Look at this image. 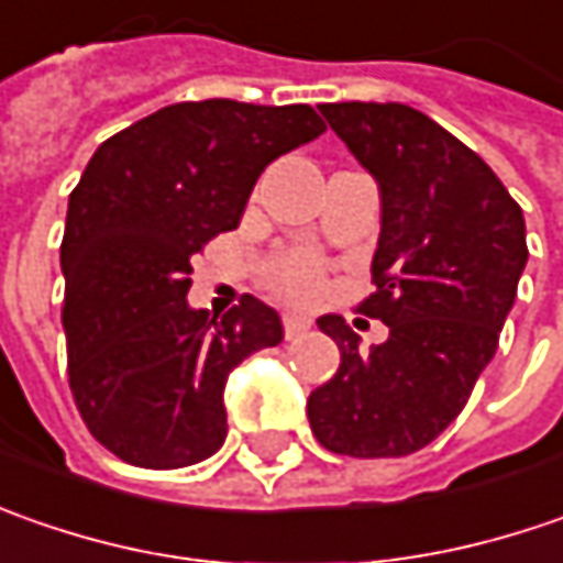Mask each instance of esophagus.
<instances>
[{"label": "esophagus", "instance_id": "1", "mask_svg": "<svg viewBox=\"0 0 563 563\" xmlns=\"http://www.w3.org/2000/svg\"><path fill=\"white\" fill-rule=\"evenodd\" d=\"M308 328H311V321H308L306 314H283V330H286V340H292V336H302Z\"/></svg>", "mask_w": 563, "mask_h": 563}]
</instances>
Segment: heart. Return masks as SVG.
Instances as JSON below:
<instances>
[{"mask_svg":"<svg viewBox=\"0 0 563 563\" xmlns=\"http://www.w3.org/2000/svg\"><path fill=\"white\" fill-rule=\"evenodd\" d=\"M267 286L289 302H314L324 289V261L308 252H286L271 261Z\"/></svg>","mask_w":563,"mask_h":563,"instance_id":"1","label":"heart"}]
</instances>
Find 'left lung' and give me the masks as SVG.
Segmentation results:
<instances>
[{
	"mask_svg": "<svg viewBox=\"0 0 563 563\" xmlns=\"http://www.w3.org/2000/svg\"><path fill=\"white\" fill-rule=\"evenodd\" d=\"M318 110L378 183L375 292L358 311L390 336L362 353L340 314L318 318L340 346V368L311 390L308 422L333 453L406 456L460 416L498 350L529 257L523 210L426 112L358 100Z\"/></svg>",
	"mask_w": 563,
	"mask_h": 563,
	"instance_id": "obj_1",
	"label": "left lung"
}]
</instances>
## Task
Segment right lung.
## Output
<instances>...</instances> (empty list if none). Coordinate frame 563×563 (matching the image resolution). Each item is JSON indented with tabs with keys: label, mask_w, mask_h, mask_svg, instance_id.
Segmentation results:
<instances>
[{
	"label": "right lung",
	"mask_w": 563,
	"mask_h": 563,
	"mask_svg": "<svg viewBox=\"0 0 563 563\" xmlns=\"http://www.w3.org/2000/svg\"><path fill=\"white\" fill-rule=\"evenodd\" d=\"M324 132L306 103H173L103 141L68 195L62 235L68 384L119 460L179 470L227 441L223 387L283 340L280 314L242 296L223 318L188 306L191 261L239 227L267 163Z\"/></svg>",
	"instance_id": "obj_1"
}]
</instances>
